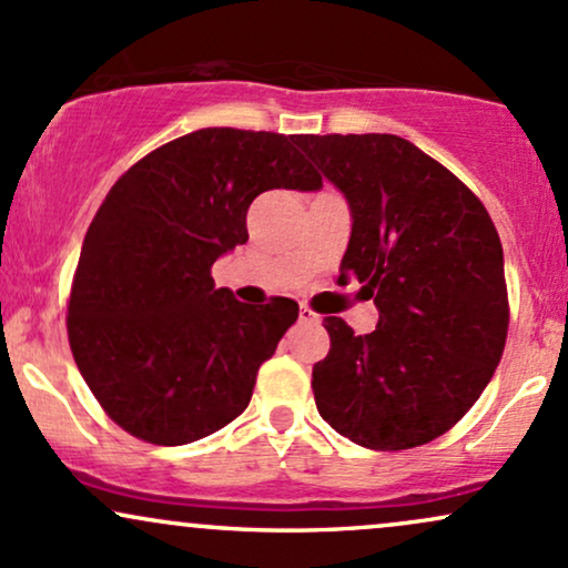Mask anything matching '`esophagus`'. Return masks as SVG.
<instances>
[{
    "mask_svg": "<svg viewBox=\"0 0 568 568\" xmlns=\"http://www.w3.org/2000/svg\"><path fill=\"white\" fill-rule=\"evenodd\" d=\"M298 321H302V323H317L321 317H317L315 312L310 310V306H302V310H298Z\"/></svg>",
    "mask_w": 568,
    "mask_h": 568,
    "instance_id": "obj_1",
    "label": "esophagus"
}]
</instances>
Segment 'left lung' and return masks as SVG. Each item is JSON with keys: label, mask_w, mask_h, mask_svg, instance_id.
<instances>
[{"label": "left lung", "mask_w": 568, "mask_h": 568, "mask_svg": "<svg viewBox=\"0 0 568 568\" xmlns=\"http://www.w3.org/2000/svg\"><path fill=\"white\" fill-rule=\"evenodd\" d=\"M293 141L347 200L352 234L338 272L361 280L379 310L366 336L342 317L323 321L331 349L312 368L317 410L374 452L435 440L473 408L505 349L510 312L494 221L400 135Z\"/></svg>", "instance_id": "left-lung-1"}]
</instances>
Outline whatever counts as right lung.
<instances>
[{
  "label": "right lung",
  "instance_id": "1",
  "mask_svg": "<svg viewBox=\"0 0 568 568\" xmlns=\"http://www.w3.org/2000/svg\"><path fill=\"white\" fill-rule=\"evenodd\" d=\"M293 139L194 130L135 162L98 207L71 285L69 344L90 393L135 438L184 446L237 419L296 323L293 298L251 306L211 277L247 240L258 194L323 186Z\"/></svg>",
  "mask_w": 568,
  "mask_h": 568
}]
</instances>
